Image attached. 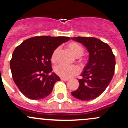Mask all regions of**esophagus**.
Here are the masks:
<instances>
[{"label": "esophagus", "mask_w": 128, "mask_h": 128, "mask_svg": "<svg viewBox=\"0 0 128 128\" xmlns=\"http://www.w3.org/2000/svg\"><path fill=\"white\" fill-rule=\"evenodd\" d=\"M60 80L62 81H68V80H69V78H62V77H61L60 78Z\"/></svg>", "instance_id": "obj_1"}]
</instances>
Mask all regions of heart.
I'll return each instance as SVG.
<instances>
[{"instance_id": "heart-1", "label": "heart", "mask_w": 128, "mask_h": 128, "mask_svg": "<svg viewBox=\"0 0 128 128\" xmlns=\"http://www.w3.org/2000/svg\"><path fill=\"white\" fill-rule=\"evenodd\" d=\"M67 48L76 57H79L84 52L83 48L76 42H69L67 45ZM59 52L60 49L59 48H56L51 54V60L54 64L58 62ZM54 72L59 77L69 78L77 74L79 72V70L76 66H68L64 64H60L54 68Z\"/></svg>"}]
</instances>
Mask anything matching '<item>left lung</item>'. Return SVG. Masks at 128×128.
Segmentation results:
<instances>
[{
	"instance_id": "obj_1",
	"label": "left lung",
	"mask_w": 128,
	"mask_h": 128,
	"mask_svg": "<svg viewBox=\"0 0 128 128\" xmlns=\"http://www.w3.org/2000/svg\"><path fill=\"white\" fill-rule=\"evenodd\" d=\"M72 40L87 48L89 59L78 79L79 87L71 93L78 100L88 101L100 96L110 83L114 74L115 56L108 44L94 37H74Z\"/></svg>"
}]
</instances>
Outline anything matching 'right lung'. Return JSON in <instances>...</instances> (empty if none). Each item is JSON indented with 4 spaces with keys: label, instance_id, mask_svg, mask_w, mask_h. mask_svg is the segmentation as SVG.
<instances>
[{
    "label": "right lung",
    "instance_id": "1",
    "mask_svg": "<svg viewBox=\"0 0 128 128\" xmlns=\"http://www.w3.org/2000/svg\"><path fill=\"white\" fill-rule=\"evenodd\" d=\"M69 37L34 36L24 40L14 50L10 61L13 79L27 98L40 100L48 96L60 78L52 71L51 56Z\"/></svg>",
    "mask_w": 128,
    "mask_h": 128
}]
</instances>
